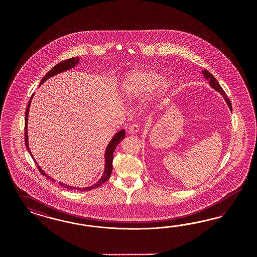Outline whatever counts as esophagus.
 <instances>
[{
  "label": "esophagus",
  "instance_id": "obj_1",
  "mask_svg": "<svg viewBox=\"0 0 257 257\" xmlns=\"http://www.w3.org/2000/svg\"><path fill=\"white\" fill-rule=\"evenodd\" d=\"M140 131V127L138 124H132L129 127V133L130 134H137Z\"/></svg>",
  "mask_w": 257,
  "mask_h": 257
}]
</instances>
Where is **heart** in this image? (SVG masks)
<instances>
[{
  "mask_svg": "<svg viewBox=\"0 0 257 257\" xmlns=\"http://www.w3.org/2000/svg\"><path fill=\"white\" fill-rule=\"evenodd\" d=\"M171 89V82L155 70H135L125 74L120 85V94L125 101H139L155 92V98L161 101Z\"/></svg>",
  "mask_w": 257,
  "mask_h": 257,
  "instance_id": "b5f03b06",
  "label": "heart"
}]
</instances>
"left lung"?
Returning a JSON list of instances; mask_svg holds the SVG:
<instances>
[{"label":"left lung","instance_id":"1","mask_svg":"<svg viewBox=\"0 0 257 257\" xmlns=\"http://www.w3.org/2000/svg\"><path fill=\"white\" fill-rule=\"evenodd\" d=\"M201 73L203 75V77L205 78V79L208 81L209 86H210L213 89H215L216 91H218V93H220V95L223 97V99L225 100L226 103H227L228 107H229L230 110L232 111V109H233L232 108V103H231L230 100L227 98V96H226L224 90L221 88V86H220V85L218 84V82L216 80V78L214 77L208 70H202V72H201Z\"/></svg>","mask_w":257,"mask_h":257}]
</instances>
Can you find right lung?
Segmentation results:
<instances>
[{
  "label": "right lung",
  "mask_w": 257,
  "mask_h": 257,
  "mask_svg": "<svg viewBox=\"0 0 257 257\" xmlns=\"http://www.w3.org/2000/svg\"><path fill=\"white\" fill-rule=\"evenodd\" d=\"M78 64H79V57H72V58H70V59L65 60V61H62V62L57 64L56 66H55L52 70H50V71L47 73L44 77L42 78V80H41L39 86H41V85L46 81L47 79L53 77V76H55V75H57V74H59V73H62L64 71L71 70L72 68L76 67ZM34 95H35V94L32 95L31 99H30V101H29L28 106H27V109H26V112H25V126H24V131H25V146H26L27 151L29 152V154L31 155L32 158L35 160L34 156L32 155L31 151H30L29 141H28V115H29L30 105H31V101L32 100H33ZM124 137L125 130L124 129H121L120 131L116 133V134L114 135V137L112 138V140L109 141L108 145L106 146L105 153H104V169H103V173H102L101 178L98 180L92 186L86 187H72V186L67 185V184L62 183V182H59V185L62 186V187H66V188H69V189H77V190H81V191L91 190V189H93V188H96V187L101 186L105 181H107V180L109 179V177H110V175H111V172H112V170H113V165H112V163H113V154H114V151H115V149H116L117 145L119 144V142L124 139ZM35 162L37 164L39 171L41 172L42 175L46 176L47 178H49V179L53 180V181L56 182L53 177L49 176L46 172L39 167V164H38V162H37L36 160H35Z\"/></svg>",
  "instance_id": "obj_1"
}]
</instances>
